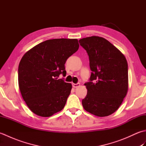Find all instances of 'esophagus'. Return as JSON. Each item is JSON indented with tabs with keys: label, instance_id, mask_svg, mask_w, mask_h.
<instances>
[{
	"label": "esophagus",
	"instance_id": "obj_1",
	"mask_svg": "<svg viewBox=\"0 0 146 146\" xmlns=\"http://www.w3.org/2000/svg\"><path fill=\"white\" fill-rule=\"evenodd\" d=\"M80 86V83H73V88H78Z\"/></svg>",
	"mask_w": 146,
	"mask_h": 146
}]
</instances>
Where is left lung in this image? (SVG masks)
Segmentation results:
<instances>
[{
	"mask_svg": "<svg viewBox=\"0 0 146 146\" xmlns=\"http://www.w3.org/2000/svg\"><path fill=\"white\" fill-rule=\"evenodd\" d=\"M89 56L92 71L85 83L87 94L82 105L88 112L98 117L114 113L128 91V64L125 56L104 38L91 36L79 40Z\"/></svg>",
	"mask_w": 146,
	"mask_h": 146,
	"instance_id": "1",
	"label": "left lung"
}]
</instances>
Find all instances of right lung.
Here are the masks:
<instances>
[{
	"label": "right lung",
	"mask_w": 146,
	"mask_h": 146,
	"mask_svg": "<svg viewBox=\"0 0 146 146\" xmlns=\"http://www.w3.org/2000/svg\"><path fill=\"white\" fill-rule=\"evenodd\" d=\"M79 48L76 39H53L26 52L18 68V83L23 100L37 115L48 117L64 108L72 85L58 79L66 74L64 64Z\"/></svg>",
	"instance_id": "1"
}]
</instances>
